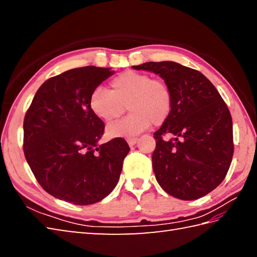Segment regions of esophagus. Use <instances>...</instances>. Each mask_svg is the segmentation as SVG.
I'll list each match as a JSON object with an SVG mask.
<instances>
[{
    "instance_id": "obj_1",
    "label": "esophagus",
    "mask_w": 257,
    "mask_h": 257,
    "mask_svg": "<svg viewBox=\"0 0 257 257\" xmlns=\"http://www.w3.org/2000/svg\"><path fill=\"white\" fill-rule=\"evenodd\" d=\"M137 141H138L137 138H128V139H127V143H128V145H129L130 147L135 146L136 144H137Z\"/></svg>"
}]
</instances>
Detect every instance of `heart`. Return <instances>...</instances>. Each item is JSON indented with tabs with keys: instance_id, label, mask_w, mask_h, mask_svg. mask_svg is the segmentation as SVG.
<instances>
[{
	"instance_id": "b5f03b06",
	"label": "heart",
	"mask_w": 257,
	"mask_h": 257,
	"mask_svg": "<svg viewBox=\"0 0 257 257\" xmlns=\"http://www.w3.org/2000/svg\"><path fill=\"white\" fill-rule=\"evenodd\" d=\"M111 90L97 87L90 94L89 106L98 118L111 121L125 110L127 117L107 125L111 138H132L150 127L160 125L170 117L173 106L171 89L161 79L148 74L125 70L110 80Z\"/></svg>"
}]
</instances>
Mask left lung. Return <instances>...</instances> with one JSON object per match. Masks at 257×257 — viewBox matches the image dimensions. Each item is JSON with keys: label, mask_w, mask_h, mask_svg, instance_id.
Returning <instances> with one entry per match:
<instances>
[{"label": "left lung", "mask_w": 257, "mask_h": 257, "mask_svg": "<svg viewBox=\"0 0 257 257\" xmlns=\"http://www.w3.org/2000/svg\"><path fill=\"white\" fill-rule=\"evenodd\" d=\"M135 69L154 72L171 89L170 117L154 134L152 168L160 187L181 200H196L224 180L234 145L230 110L199 70L174 62H148ZM166 134L174 137L163 139Z\"/></svg>", "instance_id": "8db88e82"}]
</instances>
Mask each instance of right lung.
Masks as SVG:
<instances>
[{
	"label": "right lung",
	"instance_id": "add662e5",
	"mask_svg": "<svg viewBox=\"0 0 257 257\" xmlns=\"http://www.w3.org/2000/svg\"><path fill=\"white\" fill-rule=\"evenodd\" d=\"M113 74L86 66L47 79L25 113L24 155L41 187L76 205L96 203L118 183L130 150L122 138L98 145L102 120L91 111L89 97Z\"/></svg>",
	"mask_w": 257,
	"mask_h": 257
}]
</instances>
